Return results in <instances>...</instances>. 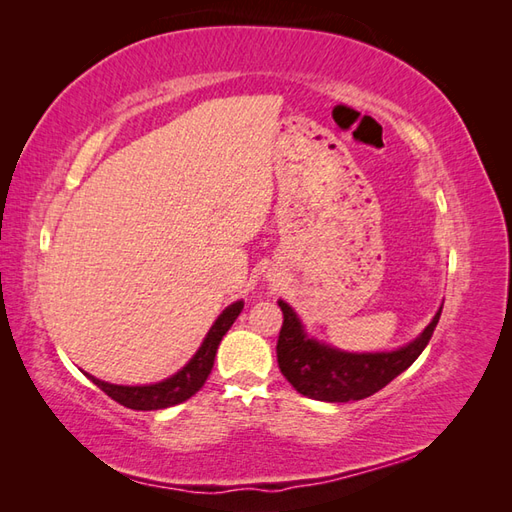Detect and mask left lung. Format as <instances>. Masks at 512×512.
Wrapping results in <instances>:
<instances>
[{"label": "left lung", "mask_w": 512, "mask_h": 512, "mask_svg": "<svg viewBox=\"0 0 512 512\" xmlns=\"http://www.w3.org/2000/svg\"><path fill=\"white\" fill-rule=\"evenodd\" d=\"M277 303L284 312V325H281L277 341V363L281 374L299 394L323 402L363 400L389 385L422 354L442 312V308H438L427 328L396 350L345 352L314 339L303 328L299 314L284 299Z\"/></svg>", "instance_id": "1"}]
</instances>
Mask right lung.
I'll return each mask as SVG.
<instances>
[{"instance_id":"add662e5","label":"right lung","mask_w":512,"mask_h":512,"mask_svg":"<svg viewBox=\"0 0 512 512\" xmlns=\"http://www.w3.org/2000/svg\"><path fill=\"white\" fill-rule=\"evenodd\" d=\"M242 308H244V301H235L228 308H224L220 317H217L215 323L211 325V330L206 332L198 352L191 356V361L182 369H178L173 376L160 380V383L114 385V383H105V380L96 378L92 374H85V376H88L96 387L103 389L112 400L121 402V405L127 409L154 411V409H167L173 405H180V402L189 400L193 394H198L200 387L206 383V378H209L213 369L215 352L217 347H220L222 336L231 330V325L239 317Z\"/></svg>"}]
</instances>
